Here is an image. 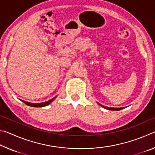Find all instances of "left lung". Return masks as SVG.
I'll return each mask as SVG.
<instances>
[{"label":"left lung","mask_w":155,"mask_h":155,"mask_svg":"<svg viewBox=\"0 0 155 155\" xmlns=\"http://www.w3.org/2000/svg\"><path fill=\"white\" fill-rule=\"evenodd\" d=\"M98 104H100V105H101V106L103 107V108H104V109H108V110H112V111H119V110H121V109H124V107H120V108H113V107H107L102 105V104H99L98 103Z\"/></svg>","instance_id":"left-lung-1"}]
</instances>
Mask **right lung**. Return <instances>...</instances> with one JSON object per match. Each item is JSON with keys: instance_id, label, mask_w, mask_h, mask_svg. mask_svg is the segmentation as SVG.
I'll return each instance as SVG.
<instances>
[{"instance_id": "obj_1", "label": "right lung", "mask_w": 155, "mask_h": 155, "mask_svg": "<svg viewBox=\"0 0 155 155\" xmlns=\"http://www.w3.org/2000/svg\"><path fill=\"white\" fill-rule=\"evenodd\" d=\"M56 98V97H54V98L49 100V101H48L44 102V103H28V102H27V101H22H22L28 106H31V107H43L47 106L48 104H49L50 103H52V102L54 101V98Z\"/></svg>"}]
</instances>
